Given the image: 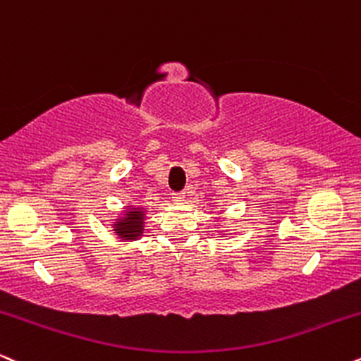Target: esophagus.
Returning a JSON list of instances; mask_svg holds the SVG:
<instances>
[{
  "label": "esophagus",
  "mask_w": 361,
  "mask_h": 361,
  "mask_svg": "<svg viewBox=\"0 0 361 361\" xmlns=\"http://www.w3.org/2000/svg\"><path fill=\"white\" fill-rule=\"evenodd\" d=\"M184 197H185L184 192H177V194H173V196H172V201L176 202V204H182V202L185 201Z\"/></svg>",
  "instance_id": "esophagus-1"
}]
</instances>
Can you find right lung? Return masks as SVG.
<instances>
[{"mask_svg":"<svg viewBox=\"0 0 361 361\" xmlns=\"http://www.w3.org/2000/svg\"><path fill=\"white\" fill-rule=\"evenodd\" d=\"M126 211H123L120 218L114 219L113 231L116 233L118 238L125 241H135L140 236H143L145 230V207L138 206H126Z\"/></svg>","mask_w":361,"mask_h":361,"instance_id":"1","label":"right lung"}]
</instances>
